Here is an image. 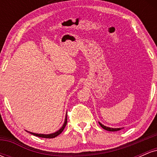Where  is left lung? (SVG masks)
Wrapping results in <instances>:
<instances>
[{
    "mask_svg": "<svg viewBox=\"0 0 157 157\" xmlns=\"http://www.w3.org/2000/svg\"><path fill=\"white\" fill-rule=\"evenodd\" d=\"M99 124H100V125L101 126L103 129H105L106 131H120L121 130V129L124 128H110V127H107V126L102 125L101 122H99Z\"/></svg>",
    "mask_w": 157,
    "mask_h": 157,
    "instance_id": "8db88e82",
    "label": "left lung"
}]
</instances>
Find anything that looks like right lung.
Wrapping results in <instances>:
<instances>
[{"label": "right lung", "mask_w": 157, "mask_h": 157, "mask_svg": "<svg viewBox=\"0 0 157 157\" xmlns=\"http://www.w3.org/2000/svg\"><path fill=\"white\" fill-rule=\"evenodd\" d=\"M66 124H67V113H66V117H65V121H64L63 125L62 127H61L58 131H57L55 133H52V134H36V133H32V132H30V131H27V132L30 133L31 134H33L34 136H38V137L49 138V139L50 138H55V137H56V136H58L59 134H60L61 133L63 132V131L64 130L65 127H66Z\"/></svg>", "instance_id": "right-lung-1"}]
</instances>
